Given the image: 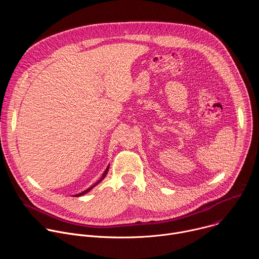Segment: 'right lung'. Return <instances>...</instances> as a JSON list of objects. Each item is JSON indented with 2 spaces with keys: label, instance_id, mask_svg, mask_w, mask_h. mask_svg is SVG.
I'll return each instance as SVG.
<instances>
[{
  "label": "right lung",
  "instance_id": "add662e5",
  "mask_svg": "<svg viewBox=\"0 0 259 259\" xmlns=\"http://www.w3.org/2000/svg\"><path fill=\"white\" fill-rule=\"evenodd\" d=\"M108 168H109V166H107V168H106V169H105V171L103 172V174H102L101 178H100V179H99L97 182H95L92 187H90L88 190H86V191H84V192H82V193H80V194H78V195H75V197H80V196H83V195H85L86 193L90 192V191H91V190H92V189H93L95 186H97V184H98V183H99V182H100V181H101V180H102V179L105 177V175L107 174V172H108Z\"/></svg>",
  "mask_w": 259,
  "mask_h": 259
}]
</instances>
